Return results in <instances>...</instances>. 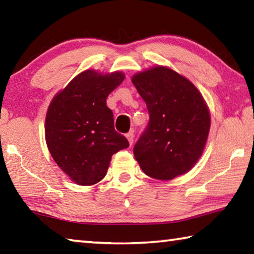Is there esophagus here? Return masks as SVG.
I'll list each match as a JSON object with an SVG mask.
<instances>
[{"mask_svg": "<svg viewBox=\"0 0 254 254\" xmlns=\"http://www.w3.org/2000/svg\"><path fill=\"white\" fill-rule=\"evenodd\" d=\"M126 136H127V141H128V143H130V144L132 145V143H133V140H134V134H133V132L131 131V132L127 133Z\"/></svg>", "mask_w": 254, "mask_h": 254, "instance_id": "34e87169", "label": "esophagus"}]
</instances>
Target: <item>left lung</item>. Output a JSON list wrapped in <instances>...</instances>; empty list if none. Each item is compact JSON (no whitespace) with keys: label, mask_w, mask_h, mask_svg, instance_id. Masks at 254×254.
<instances>
[{"label":"left lung","mask_w":254,"mask_h":254,"mask_svg":"<svg viewBox=\"0 0 254 254\" xmlns=\"http://www.w3.org/2000/svg\"><path fill=\"white\" fill-rule=\"evenodd\" d=\"M148 107L149 122L133 148L149 177L170 180L198 161L208 137V107L195 85L170 68L157 66L132 77Z\"/></svg>","instance_id":"left-lung-1"}]
</instances>
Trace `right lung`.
Listing matches in <instances>:
<instances>
[{
    "instance_id": "add662e5",
    "label": "right lung",
    "mask_w": 254,
    "mask_h": 254,
    "mask_svg": "<svg viewBox=\"0 0 254 254\" xmlns=\"http://www.w3.org/2000/svg\"><path fill=\"white\" fill-rule=\"evenodd\" d=\"M124 80L121 71L102 75L85 70L51 101L46 117L49 152L72 182L83 186L105 177L111 158L128 147L114 128L106 98Z\"/></svg>"
}]
</instances>
